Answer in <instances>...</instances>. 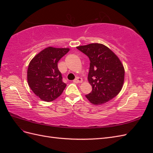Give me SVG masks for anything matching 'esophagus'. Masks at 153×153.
Segmentation results:
<instances>
[{"label": "esophagus", "mask_w": 153, "mask_h": 153, "mask_svg": "<svg viewBox=\"0 0 153 153\" xmlns=\"http://www.w3.org/2000/svg\"><path fill=\"white\" fill-rule=\"evenodd\" d=\"M73 82L75 83H81L82 82V79L80 77H76L75 79L73 80Z\"/></svg>", "instance_id": "1"}]
</instances>
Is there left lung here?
<instances>
[{"label": "left lung", "mask_w": 153, "mask_h": 153, "mask_svg": "<svg viewBox=\"0 0 153 153\" xmlns=\"http://www.w3.org/2000/svg\"><path fill=\"white\" fill-rule=\"evenodd\" d=\"M76 48L90 60L88 81L92 86L86 98L94 105L103 104L121 91L124 80V69L112 50L100 43L80 46Z\"/></svg>", "instance_id": "8db88e82"}]
</instances>
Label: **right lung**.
<instances>
[{
    "instance_id": "1",
    "label": "right lung",
    "mask_w": 153,
    "mask_h": 153,
    "mask_svg": "<svg viewBox=\"0 0 153 153\" xmlns=\"http://www.w3.org/2000/svg\"><path fill=\"white\" fill-rule=\"evenodd\" d=\"M69 48L48 47L31 60L27 69V81L34 93L45 101L61 96L66 84L62 81L57 63Z\"/></svg>"
}]
</instances>
